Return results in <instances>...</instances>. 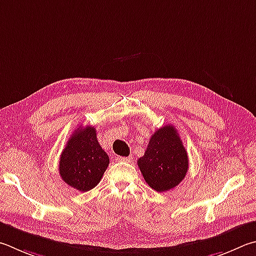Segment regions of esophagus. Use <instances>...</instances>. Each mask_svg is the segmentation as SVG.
I'll list each match as a JSON object with an SVG mask.
<instances>
[{"instance_id": "esophagus-1", "label": "esophagus", "mask_w": 256, "mask_h": 256, "mask_svg": "<svg viewBox=\"0 0 256 256\" xmlns=\"http://www.w3.org/2000/svg\"><path fill=\"white\" fill-rule=\"evenodd\" d=\"M116 160L120 162H132L131 156H116Z\"/></svg>"}]
</instances>
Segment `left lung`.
<instances>
[{
    "instance_id": "left-lung-1",
    "label": "left lung",
    "mask_w": 256,
    "mask_h": 256,
    "mask_svg": "<svg viewBox=\"0 0 256 256\" xmlns=\"http://www.w3.org/2000/svg\"><path fill=\"white\" fill-rule=\"evenodd\" d=\"M138 166L146 182L158 192L178 186L189 166L188 153L172 125H166L152 134Z\"/></svg>"
}]
</instances>
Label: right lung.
Returning a JSON list of instances; mask_svg holds the SVG:
<instances>
[{
	"instance_id": "obj_1",
	"label": "right lung",
	"mask_w": 256,
	"mask_h": 256,
	"mask_svg": "<svg viewBox=\"0 0 256 256\" xmlns=\"http://www.w3.org/2000/svg\"><path fill=\"white\" fill-rule=\"evenodd\" d=\"M108 164V156L97 141L95 128L80 126L60 156L59 174L67 184L85 192L96 187Z\"/></svg>"
}]
</instances>
